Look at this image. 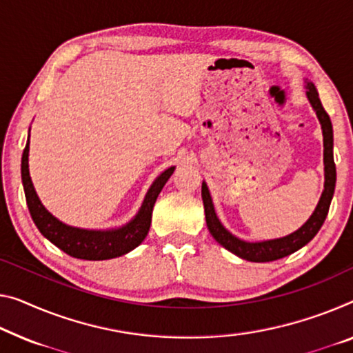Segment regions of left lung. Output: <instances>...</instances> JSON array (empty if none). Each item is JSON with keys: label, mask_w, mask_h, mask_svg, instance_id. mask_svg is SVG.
<instances>
[{"label": "left lung", "mask_w": 353, "mask_h": 353, "mask_svg": "<svg viewBox=\"0 0 353 353\" xmlns=\"http://www.w3.org/2000/svg\"><path fill=\"white\" fill-rule=\"evenodd\" d=\"M306 96L314 110L319 121L322 124V134H323V165H325V184H323V192L321 195L316 210L311 214L305 224H303L296 232L290 233V235L283 238H274V240L267 241H257V243H249L245 240H240L235 235L225 229L221 224L214 211L213 200L208 191L207 183H202V200L205 207V219H207L208 230L216 241L221 246H224L227 251L235 254V256L249 260V262H273V260L283 259L285 256H290L298 249H301L314 236L317 235V232L321 230L322 224L327 218L330 203H332L334 186H336V165L333 159V126L332 120H330L328 113L325 112L321 99H319V93L312 82L306 80Z\"/></svg>", "instance_id": "8db88e82"}]
</instances>
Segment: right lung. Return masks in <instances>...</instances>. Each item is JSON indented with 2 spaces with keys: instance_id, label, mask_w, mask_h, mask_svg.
Wrapping results in <instances>:
<instances>
[{
  "instance_id": "1",
  "label": "right lung",
  "mask_w": 353,
  "mask_h": 353,
  "mask_svg": "<svg viewBox=\"0 0 353 353\" xmlns=\"http://www.w3.org/2000/svg\"><path fill=\"white\" fill-rule=\"evenodd\" d=\"M28 153L30 137L23 150V156H21V183H23L26 205H28L32 221L48 241H52L53 245L69 254L70 257L83 260L115 259L137 248L148 235L151 213H153L156 199L175 170V167H169L156 178L145 195L139 213L126 225L110 230H88L64 224L52 213H48L44 205L41 203L30 176Z\"/></svg>"
}]
</instances>
